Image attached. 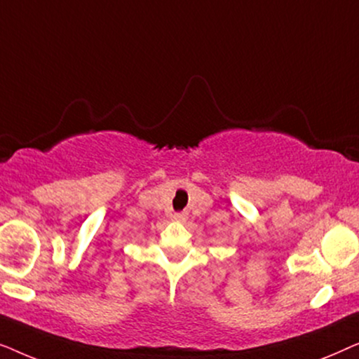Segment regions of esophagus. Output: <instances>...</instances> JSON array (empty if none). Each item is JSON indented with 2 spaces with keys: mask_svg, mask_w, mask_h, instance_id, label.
<instances>
[{
  "mask_svg": "<svg viewBox=\"0 0 359 359\" xmlns=\"http://www.w3.org/2000/svg\"><path fill=\"white\" fill-rule=\"evenodd\" d=\"M186 219H188V214L186 212L175 214V220H178V222H186Z\"/></svg>",
  "mask_w": 359,
  "mask_h": 359,
  "instance_id": "1",
  "label": "esophagus"
}]
</instances>
